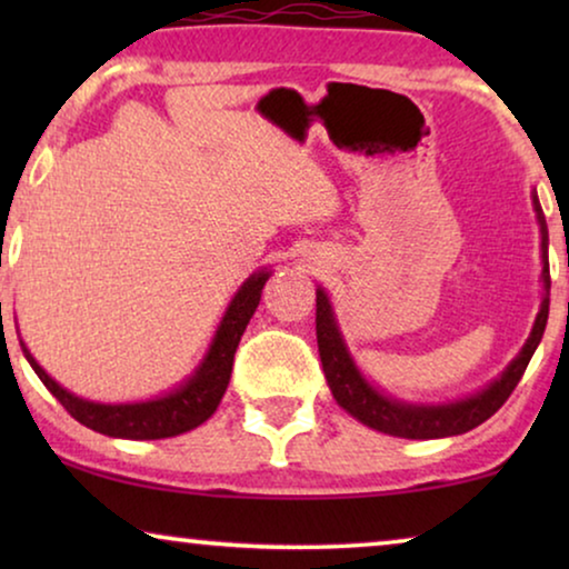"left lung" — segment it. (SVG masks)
<instances>
[{"mask_svg": "<svg viewBox=\"0 0 569 569\" xmlns=\"http://www.w3.org/2000/svg\"><path fill=\"white\" fill-rule=\"evenodd\" d=\"M536 212H539L541 232H543V287L549 292V263H547V222H543L539 201H533ZM549 318V298H543L539 316H536L533 331L528 337L523 352L510 362V368L502 372L500 380H495L487 391H481L471 399L456 401V403H442V407H409V403H399L386 399L378 391H372L362 380L360 372L349 360L345 345L333 323L329 298L323 290L316 292V337H318V352H321V365L329 380L333 399L339 401V407H345L349 415L360 419L362 425L372 427V430L396 435V438H409V440H432V438H450V435H463L487 422L505 401L510 399V393L516 391V386L523 378V372L531 362V357L539 347L547 329Z\"/></svg>", "mask_w": 569, "mask_h": 569, "instance_id": "8db88e82", "label": "left lung"}]
</instances>
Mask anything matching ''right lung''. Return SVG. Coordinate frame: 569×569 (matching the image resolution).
<instances>
[{
    "instance_id": "obj_1",
    "label": "right lung",
    "mask_w": 569,
    "mask_h": 569,
    "mask_svg": "<svg viewBox=\"0 0 569 569\" xmlns=\"http://www.w3.org/2000/svg\"><path fill=\"white\" fill-rule=\"evenodd\" d=\"M269 271H259L248 282L240 287V292L232 298L228 313H224L217 337L209 347L207 360L201 362L189 383L178 388L176 393L166 396V399H154L144 403H92L84 399H77L69 391H64L57 380L46 376V370L38 365L26 347L30 368L36 376L43 380V386L57 396L69 415L77 422L90 427V430L111 435V438H127V440H160L173 438V435L189 432L201 422H207L214 415L217 403H220L224 388L230 383L232 360H236L238 341L243 337L248 321L256 313L261 300V290L267 284Z\"/></svg>"
}]
</instances>
